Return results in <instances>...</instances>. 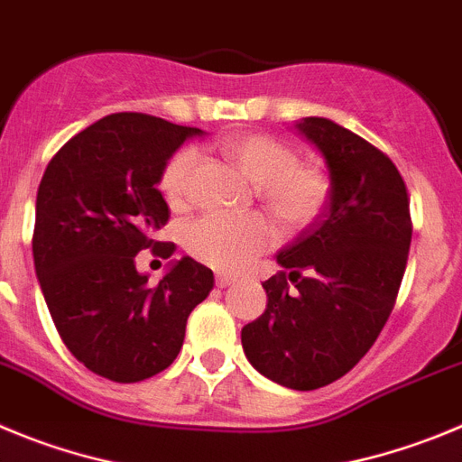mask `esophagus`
Wrapping results in <instances>:
<instances>
[{"instance_id":"esophagus-1","label":"esophagus","mask_w":462,"mask_h":462,"mask_svg":"<svg viewBox=\"0 0 462 462\" xmlns=\"http://www.w3.org/2000/svg\"><path fill=\"white\" fill-rule=\"evenodd\" d=\"M235 281L236 278L230 276V273H218V276H216V285H218V288H227V285H232Z\"/></svg>"}]
</instances>
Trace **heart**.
<instances>
[{"instance_id": "1", "label": "heart", "mask_w": 462, "mask_h": 462, "mask_svg": "<svg viewBox=\"0 0 462 462\" xmlns=\"http://www.w3.org/2000/svg\"><path fill=\"white\" fill-rule=\"evenodd\" d=\"M223 153L255 181V193L267 209L288 230L306 227L322 211L329 180L310 163H299L297 152L288 143L264 135L244 133L223 140ZM198 149L181 147L174 152L161 172V193L172 207H184L193 190ZM276 239V230L267 216L251 214H205L186 227V248L195 260L221 272L246 267L253 257L267 251Z\"/></svg>"}]
</instances>
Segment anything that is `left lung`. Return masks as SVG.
<instances>
[{"label": "left lung", "instance_id": "8db88e82", "mask_svg": "<svg viewBox=\"0 0 462 462\" xmlns=\"http://www.w3.org/2000/svg\"><path fill=\"white\" fill-rule=\"evenodd\" d=\"M294 128L324 156L329 205L276 255L288 273L262 282L267 309L241 329V345L257 373L313 392L352 371L380 336L412 221L405 181L386 153L331 119L303 117Z\"/></svg>", "mask_w": 462, "mask_h": 462}]
</instances>
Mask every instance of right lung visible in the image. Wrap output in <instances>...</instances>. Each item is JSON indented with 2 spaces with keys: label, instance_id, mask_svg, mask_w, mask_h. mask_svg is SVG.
<instances>
[{
  "label": "right lung",
  "instance_id": "right-lung-1",
  "mask_svg": "<svg viewBox=\"0 0 462 462\" xmlns=\"http://www.w3.org/2000/svg\"><path fill=\"white\" fill-rule=\"evenodd\" d=\"M200 128L143 112L98 119L52 156L36 193L34 269L70 355L112 382L165 371L184 345L190 310L214 288L193 257L170 262L159 285L135 267L168 223L156 189L165 163ZM174 244L156 255L170 257Z\"/></svg>",
  "mask_w": 462,
  "mask_h": 462
}]
</instances>
